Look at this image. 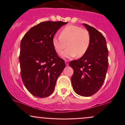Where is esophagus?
Returning <instances> with one entry per match:
<instances>
[{
  "mask_svg": "<svg viewBox=\"0 0 125 125\" xmlns=\"http://www.w3.org/2000/svg\"><path fill=\"white\" fill-rule=\"evenodd\" d=\"M65 64H66V66H68V64H69V61H68V60H65Z\"/></svg>",
  "mask_w": 125,
  "mask_h": 125,
  "instance_id": "esophagus-1",
  "label": "esophagus"
}]
</instances>
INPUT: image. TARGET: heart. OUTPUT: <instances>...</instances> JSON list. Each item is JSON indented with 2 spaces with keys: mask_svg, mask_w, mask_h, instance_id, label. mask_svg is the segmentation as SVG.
<instances>
[{
  "mask_svg": "<svg viewBox=\"0 0 125 125\" xmlns=\"http://www.w3.org/2000/svg\"><path fill=\"white\" fill-rule=\"evenodd\" d=\"M52 45L57 53L61 55L68 46L63 56L66 58L83 56L90 44V35L85 29L75 25H68L60 31V36H54ZM67 45H66V44Z\"/></svg>",
  "mask_w": 125,
  "mask_h": 125,
  "instance_id": "1",
  "label": "heart"
}]
</instances>
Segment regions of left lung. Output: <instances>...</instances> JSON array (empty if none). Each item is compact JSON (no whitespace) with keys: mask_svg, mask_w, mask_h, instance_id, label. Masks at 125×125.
Here are the masks:
<instances>
[{"mask_svg":"<svg viewBox=\"0 0 125 125\" xmlns=\"http://www.w3.org/2000/svg\"><path fill=\"white\" fill-rule=\"evenodd\" d=\"M90 35L86 52L79 60L69 63L74 70L71 77L75 93L83 97L94 95L101 88L108 67V50L103 34L94 28L83 23Z\"/></svg>","mask_w":125,"mask_h":125,"instance_id":"left-lung-1","label":"left lung"}]
</instances>
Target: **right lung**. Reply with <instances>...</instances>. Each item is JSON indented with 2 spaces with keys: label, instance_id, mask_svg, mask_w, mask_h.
Masks as SVG:
<instances>
[{
  "label": "right lung",
  "instance_id": "1",
  "mask_svg": "<svg viewBox=\"0 0 125 125\" xmlns=\"http://www.w3.org/2000/svg\"><path fill=\"white\" fill-rule=\"evenodd\" d=\"M67 22L46 21L31 28L21 42L19 61L22 81L34 96L44 98L55 89L57 78L64 68L52 40L57 31Z\"/></svg>",
  "mask_w": 125,
  "mask_h": 125
}]
</instances>
